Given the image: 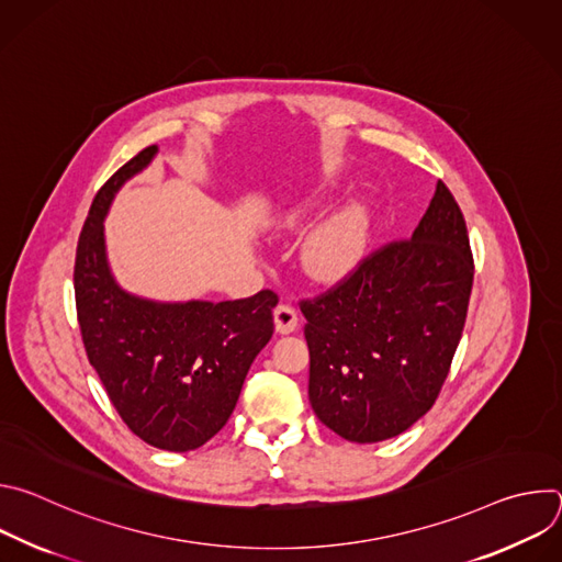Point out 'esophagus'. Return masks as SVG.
<instances>
[{
  "label": "esophagus",
  "mask_w": 562,
  "mask_h": 562,
  "mask_svg": "<svg viewBox=\"0 0 562 562\" xmlns=\"http://www.w3.org/2000/svg\"><path fill=\"white\" fill-rule=\"evenodd\" d=\"M273 319H276V331L278 334H293L300 325V315H297V308L289 302H280L273 311Z\"/></svg>",
  "instance_id": "1"
}]
</instances>
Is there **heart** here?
<instances>
[{
    "instance_id": "1",
    "label": "heart",
    "mask_w": 562,
    "mask_h": 562,
    "mask_svg": "<svg viewBox=\"0 0 562 562\" xmlns=\"http://www.w3.org/2000/svg\"><path fill=\"white\" fill-rule=\"evenodd\" d=\"M302 215L297 211L291 220L297 222ZM367 239L369 215L360 204H351L313 228L302 251L304 269L317 280L336 282L356 269L364 256Z\"/></svg>"
}]
</instances>
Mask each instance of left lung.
I'll return each mask as SVG.
<instances>
[{
	"label": "left lung",
	"mask_w": 562,
	"mask_h": 562,
	"mask_svg": "<svg viewBox=\"0 0 562 562\" xmlns=\"http://www.w3.org/2000/svg\"><path fill=\"white\" fill-rule=\"evenodd\" d=\"M471 284L464 215L438 180L409 239H393L325 293L300 300L315 416L351 442H380L420 420L449 375Z\"/></svg>",
	"instance_id": "1"
}]
</instances>
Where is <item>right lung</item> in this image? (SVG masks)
Returning <instances> with one entry per match:
<instances>
[{
  "instance_id": "add662e5",
  "label": "right lung",
  "mask_w": 562,
  "mask_h": 562,
  "mask_svg": "<svg viewBox=\"0 0 562 562\" xmlns=\"http://www.w3.org/2000/svg\"><path fill=\"white\" fill-rule=\"evenodd\" d=\"M146 146L98 191L75 256L77 323L89 362L126 427L167 451H191L231 418L251 362L273 336L269 289L226 302H153L117 286L104 217L120 187L148 167Z\"/></svg>"
}]
</instances>
